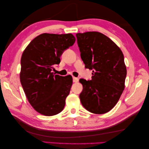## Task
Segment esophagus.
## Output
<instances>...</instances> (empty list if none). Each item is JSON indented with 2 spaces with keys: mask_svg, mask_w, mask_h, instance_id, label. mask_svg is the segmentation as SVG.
<instances>
[{
  "mask_svg": "<svg viewBox=\"0 0 149 149\" xmlns=\"http://www.w3.org/2000/svg\"><path fill=\"white\" fill-rule=\"evenodd\" d=\"M78 81H79L78 78L75 77H73V82H74V83H77Z\"/></svg>",
  "mask_w": 149,
  "mask_h": 149,
  "instance_id": "esophagus-1",
  "label": "esophagus"
}]
</instances>
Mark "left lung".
<instances>
[{"mask_svg": "<svg viewBox=\"0 0 149 149\" xmlns=\"http://www.w3.org/2000/svg\"><path fill=\"white\" fill-rule=\"evenodd\" d=\"M81 57L85 68L92 70V79H81L83 89L79 98L85 109L104 114L118 102L125 88L127 69L121 49L99 32L76 34Z\"/></svg>", "mask_w": 149, "mask_h": 149, "instance_id": "8db88e82", "label": "left lung"}]
</instances>
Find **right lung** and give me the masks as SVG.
Segmentation results:
<instances>
[{
    "instance_id": "add662e5",
    "label": "right lung",
    "mask_w": 149,
    "mask_h": 149,
    "mask_svg": "<svg viewBox=\"0 0 149 149\" xmlns=\"http://www.w3.org/2000/svg\"><path fill=\"white\" fill-rule=\"evenodd\" d=\"M72 34L43 33L34 38L21 58L20 83L34 110L45 116L62 111L72 85L70 75L63 77L52 72L60 63L63 51L74 45Z\"/></svg>"
}]
</instances>
